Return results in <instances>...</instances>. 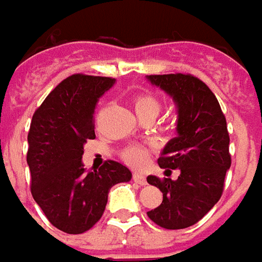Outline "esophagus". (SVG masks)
<instances>
[{
	"label": "esophagus",
	"mask_w": 262,
	"mask_h": 262,
	"mask_svg": "<svg viewBox=\"0 0 262 262\" xmlns=\"http://www.w3.org/2000/svg\"><path fill=\"white\" fill-rule=\"evenodd\" d=\"M133 179H134V182H137V183H140V185H146V178L144 173H141V172H134V175H133Z\"/></svg>",
	"instance_id": "esophagus-1"
}]
</instances>
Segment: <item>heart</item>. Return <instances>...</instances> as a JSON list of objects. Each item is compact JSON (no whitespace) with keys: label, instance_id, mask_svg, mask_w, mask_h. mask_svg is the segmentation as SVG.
Instances as JSON below:
<instances>
[{"label":"heart","instance_id":"1","mask_svg":"<svg viewBox=\"0 0 262 262\" xmlns=\"http://www.w3.org/2000/svg\"><path fill=\"white\" fill-rule=\"evenodd\" d=\"M134 107L137 116H144V114H155L157 116L159 113V108H161V104L155 97L148 96V94H141V96L135 97ZM122 157H124L127 164L138 166L145 161L146 149L141 145L128 146L122 154Z\"/></svg>","mask_w":262,"mask_h":262}]
</instances>
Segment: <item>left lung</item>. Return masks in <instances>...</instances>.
I'll return each mask as SVG.
<instances>
[{"label":"left lung","instance_id":"obj_1","mask_svg":"<svg viewBox=\"0 0 262 262\" xmlns=\"http://www.w3.org/2000/svg\"><path fill=\"white\" fill-rule=\"evenodd\" d=\"M146 80L159 87L176 105V137L161 152V168L179 169L176 181L148 176L164 199L146 214L168 230L190 227L199 222L223 193L230 169L227 122L216 96L205 83L190 75H151Z\"/></svg>","mask_w":262,"mask_h":262}]
</instances>
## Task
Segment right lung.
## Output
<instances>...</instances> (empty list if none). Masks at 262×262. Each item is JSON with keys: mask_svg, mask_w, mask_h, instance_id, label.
Segmentation results:
<instances>
[{"mask_svg": "<svg viewBox=\"0 0 262 262\" xmlns=\"http://www.w3.org/2000/svg\"><path fill=\"white\" fill-rule=\"evenodd\" d=\"M114 83L111 77L70 76L49 93L31 121V192L48 220L68 234L92 229L104 213L111 187L133 178L116 161L94 172H86L81 161L87 140L96 138L93 114L98 98Z\"/></svg>", "mask_w": 262, "mask_h": 262, "instance_id": "right-lung-1", "label": "right lung"}]
</instances>
